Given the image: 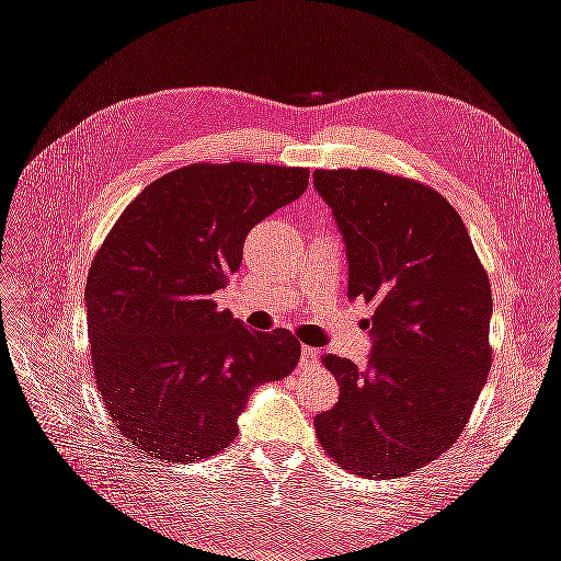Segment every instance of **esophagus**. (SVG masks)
Listing matches in <instances>:
<instances>
[{
    "mask_svg": "<svg viewBox=\"0 0 561 561\" xmlns=\"http://www.w3.org/2000/svg\"><path fill=\"white\" fill-rule=\"evenodd\" d=\"M318 351L311 348V346H304L301 348V365L304 367H318Z\"/></svg>",
    "mask_w": 561,
    "mask_h": 561,
    "instance_id": "obj_1",
    "label": "esophagus"
}]
</instances>
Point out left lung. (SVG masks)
Returning <instances> with one entry per match:
<instances>
[{
    "label": "left lung",
    "mask_w": 561,
    "mask_h": 561,
    "mask_svg": "<svg viewBox=\"0 0 561 561\" xmlns=\"http://www.w3.org/2000/svg\"><path fill=\"white\" fill-rule=\"evenodd\" d=\"M313 184L344 233L348 299L375 307L367 369L322 355L339 402L316 435L344 470L396 480L443 456L474 410L491 369L489 276L433 186L375 168H318Z\"/></svg>",
    "instance_id": "left-lung-1"
}]
</instances>
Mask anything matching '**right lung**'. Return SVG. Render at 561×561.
<instances>
[{
  "instance_id": "obj_1",
  "label": "right lung",
  "mask_w": 561,
  "mask_h": 561,
  "mask_svg": "<svg viewBox=\"0 0 561 561\" xmlns=\"http://www.w3.org/2000/svg\"><path fill=\"white\" fill-rule=\"evenodd\" d=\"M307 186L309 168L192 163L145 186L105 236L83 295L91 363L135 449L165 463L225 451L252 388L297 367L290 330H248L215 293L248 231Z\"/></svg>"
}]
</instances>
